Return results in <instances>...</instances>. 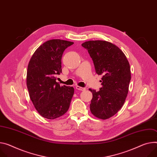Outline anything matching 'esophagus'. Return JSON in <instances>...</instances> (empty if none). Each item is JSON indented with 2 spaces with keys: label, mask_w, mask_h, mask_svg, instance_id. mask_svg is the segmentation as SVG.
<instances>
[{
  "label": "esophagus",
  "mask_w": 157,
  "mask_h": 157,
  "mask_svg": "<svg viewBox=\"0 0 157 157\" xmlns=\"http://www.w3.org/2000/svg\"><path fill=\"white\" fill-rule=\"evenodd\" d=\"M76 88L77 90H79V91H84L85 90H86V88H82V87H80V86H77L76 87Z\"/></svg>",
  "instance_id": "1"
}]
</instances>
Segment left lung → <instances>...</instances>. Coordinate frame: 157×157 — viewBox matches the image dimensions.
<instances>
[{
	"instance_id": "left-lung-1",
	"label": "left lung",
	"mask_w": 157,
	"mask_h": 157,
	"mask_svg": "<svg viewBox=\"0 0 157 157\" xmlns=\"http://www.w3.org/2000/svg\"><path fill=\"white\" fill-rule=\"evenodd\" d=\"M81 46L88 50L96 73L102 75V87L92 92L90 110L96 117L106 120L123 106L131 80L130 64L117 46L105 40H90Z\"/></svg>"
}]
</instances>
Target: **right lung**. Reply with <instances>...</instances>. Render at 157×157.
Returning a JSON list of instances; mask_svg holds the SVG:
<instances>
[{
	"instance_id": "right-lung-1",
	"label": "right lung",
	"mask_w": 157,
	"mask_h": 157,
	"mask_svg": "<svg viewBox=\"0 0 157 157\" xmlns=\"http://www.w3.org/2000/svg\"><path fill=\"white\" fill-rule=\"evenodd\" d=\"M74 42L51 39L40 46L28 64L27 86L31 101L40 115L53 120L65 114L74 94V88L56 82L62 73L61 59L64 50Z\"/></svg>"
}]
</instances>
